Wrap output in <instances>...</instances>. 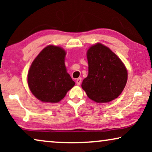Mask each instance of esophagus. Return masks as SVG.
<instances>
[{"mask_svg": "<svg viewBox=\"0 0 152 152\" xmlns=\"http://www.w3.org/2000/svg\"><path fill=\"white\" fill-rule=\"evenodd\" d=\"M81 82H82V78L80 77V78L77 79V80H76V84H77V85H78V86H80V85L81 84Z\"/></svg>", "mask_w": 152, "mask_h": 152, "instance_id": "34e87169", "label": "esophagus"}]
</instances>
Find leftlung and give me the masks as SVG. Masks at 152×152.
<instances>
[{
	"instance_id": "left-lung-1",
	"label": "left lung",
	"mask_w": 152,
	"mask_h": 152,
	"mask_svg": "<svg viewBox=\"0 0 152 152\" xmlns=\"http://www.w3.org/2000/svg\"><path fill=\"white\" fill-rule=\"evenodd\" d=\"M88 74L82 87L87 96L97 103L117 98L127 82V70L119 57L100 43L87 51Z\"/></svg>"
}]
</instances>
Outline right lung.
I'll list each match as a JSON object with an SVG mask.
<instances>
[{"label":"right lung","mask_w":152,"mask_h":152,"mask_svg":"<svg viewBox=\"0 0 152 152\" xmlns=\"http://www.w3.org/2000/svg\"><path fill=\"white\" fill-rule=\"evenodd\" d=\"M66 55L62 48L50 45L31 64L28 73V86L43 102H59L75 84L66 70Z\"/></svg>","instance_id":"right-lung-1"}]
</instances>
